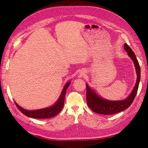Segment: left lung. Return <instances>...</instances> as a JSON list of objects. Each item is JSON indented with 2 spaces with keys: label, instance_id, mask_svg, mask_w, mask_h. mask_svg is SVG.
<instances>
[{
  "label": "left lung",
  "instance_id": "obj_1",
  "mask_svg": "<svg viewBox=\"0 0 148 148\" xmlns=\"http://www.w3.org/2000/svg\"><path fill=\"white\" fill-rule=\"evenodd\" d=\"M124 49L127 52V55L132 59L134 63L136 73H137V81L135 87L129 97L121 101H110L105 99L98 96L97 93L86 84V99L87 104L92 111L97 114L103 115H112L119 113L127 109L133 103L134 99L137 95L140 80V67L137 58L132 50L127 44L124 45Z\"/></svg>",
  "mask_w": 148,
  "mask_h": 148
}]
</instances>
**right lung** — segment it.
<instances>
[{"mask_svg":"<svg viewBox=\"0 0 148 148\" xmlns=\"http://www.w3.org/2000/svg\"><path fill=\"white\" fill-rule=\"evenodd\" d=\"M70 84V82L69 81L67 82L66 84L65 85L61 95L60 98H59V99H58V101L56 102V103L53 106H51L50 108L34 110H25L24 109L22 108L21 106H19L15 101L14 103L17 106V108L19 109V110L22 112V113L27 116L34 118V119H49V118H51L58 114L63 108L66 90H67V88L69 86Z\"/></svg>","mask_w":148,"mask_h":148,"instance_id":"1","label":"right lung"}]
</instances>
